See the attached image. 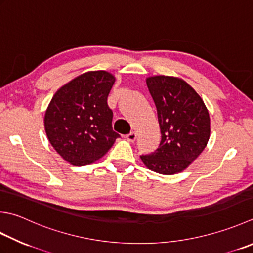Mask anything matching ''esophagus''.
<instances>
[{"label": "esophagus", "instance_id": "34e87169", "mask_svg": "<svg viewBox=\"0 0 253 253\" xmlns=\"http://www.w3.org/2000/svg\"><path fill=\"white\" fill-rule=\"evenodd\" d=\"M136 138H137V133L135 131H131L128 133V135H126V139L129 141H135Z\"/></svg>", "mask_w": 253, "mask_h": 253}]
</instances>
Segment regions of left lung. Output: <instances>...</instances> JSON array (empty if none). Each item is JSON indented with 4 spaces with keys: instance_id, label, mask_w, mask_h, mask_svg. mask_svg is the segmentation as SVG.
Returning a JSON list of instances; mask_svg holds the SVG:
<instances>
[{
    "instance_id": "obj_1",
    "label": "left lung",
    "mask_w": 253,
    "mask_h": 253,
    "mask_svg": "<svg viewBox=\"0 0 253 253\" xmlns=\"http://www.w3.org/2000/svg\"><path fill=\"white\" fill-rule=\"evenodd\" d=\"M146 82L157 108L161 141L155 152L140 156L141 160L160 174L182 172L209 142L210 114L194 88L179 78L156 76Z\"/></svg>"
}]
</instances>
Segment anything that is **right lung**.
<instances>
[{
    "mask_svg": "<svg viewBox=\"0 0 253 253\" xmlns=\"http://www.w3.org/2000/svg\"><path fill=\"white\" fill-rule=\"evenodd\" d=\"M115 78L90 71L59 88L44 115L49 141L64 160L84 166L102 158L120 133L113 130L107 97Z\"/></svg>",
    "mask_w": 253,
    "mask_h": 253,
    "instance_id": "right-lung-1",
    "label": "right lung"
}]
</instances>
